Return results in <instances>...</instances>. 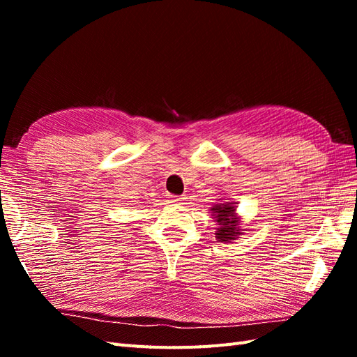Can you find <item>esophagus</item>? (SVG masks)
I'll use <instances>...</instances> for the list:
<instances>
[{
    "mask_svg": "<svg viewBox=\"0 0 357 357\" xmlns=\"http://www.w3.org/2000/svg\"><path fill=\"white\" fill-rule=\"evenodd\" d=\"M169 199H171V202H183V201H185V198H183V197H171Z\"/></svg>",
    "mask_w": 357,
    "mask_h": 357,
    "instance_id": "1",
    "label": "esophagus"
}]
</instances>
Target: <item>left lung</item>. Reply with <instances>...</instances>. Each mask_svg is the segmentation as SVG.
<instances>
[{"label": "left lung", "mask_w": 357, "mask_h": 357, "mask_svg": "<svg viewBox=\"0 0 357 357\" xmlns=\"http://www.w3.org/2000/svg\"><path fill=\"white\" fill-rule=\"evenodd\" d=\"M219 228L215 231V238L219 243H231L243 234L240 229V218L236 215V205L234 202H218L210 210Z\"/></svg>", "instance_id": "8db88e82"}]
</instances>
